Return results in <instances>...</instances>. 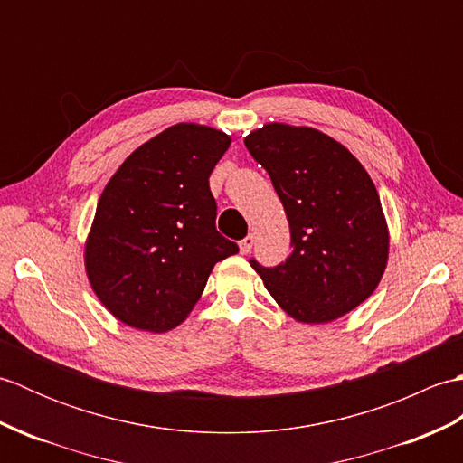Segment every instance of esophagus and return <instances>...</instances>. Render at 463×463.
<instances>
[{"mask_svg":"<svg viewBox=\"0 0 463 463\" xmlns=\"http://www.w3.org/2000/svg\"><path fill=\"white\" fill-rule=\"evenodd\" d=\"M252 244H254V237H252V234H249L247 239H242V241L239 242V250H241V254H249V252H250V249H252Z\"/></svg>","mask_w":463,"mask_h":463,"instance_id":"34e87169","label":"esophagus"}]
</instances>
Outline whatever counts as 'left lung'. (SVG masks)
<instances>
[{"instance_id": "left-lung-1", "label": "left lung", "mask_w": 463, "mask_h": 463, "mask_svg": "<svg viewBox=\"0 0 463 463\" xmlns=\"http://www.w3.org/2000/svg\"><path fill=\"white\" fill-rule=\"evenodd\" d=\"M274 184L290 226V257L274 269L250 260L290 318L328 324L358 308L383 277L386 214L368 171L314 127L267 123L244 137Z\"/></svg>"}]
</instances>
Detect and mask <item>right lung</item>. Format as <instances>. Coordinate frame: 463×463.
Listing matches in <instances>:
<instances>
[{"label": "right lung", "instance_id": "obj_1", "mask_svg": "<svg viewBox=\"0 0 463 463\" xmlns=\"http://www.w3.org/2000/svg\"><path fill=\"white\" fill-rule=\"evenodd\" d=\"M231 135L176 123L127 156L97 203L83 262L95 297L135 330L163 334L189 317L214 264L239 247L216 232L209 189Z\"/></svg>", "mask_w": 463, "mask_h": 463}]
</instances>
